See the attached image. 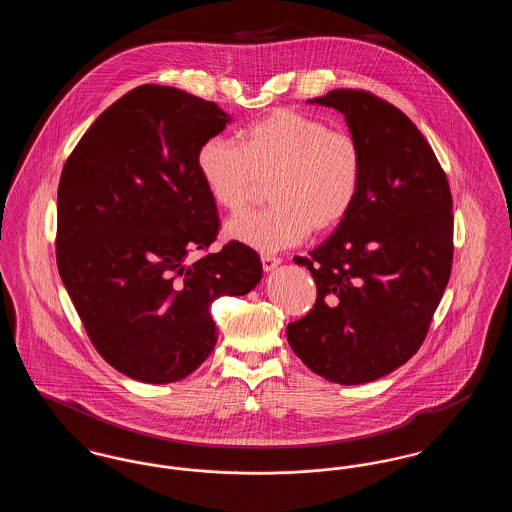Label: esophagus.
<instances>
[{"mask_svg": "<svg viewBox=\"0 0 512 512\" xmlns=\"http://www.w3.org/2000/svg\"><path fill=\"white\" fill-rule=\"evenodd\" d=\"M261 263H263V270L270 272V270H274V268L282 263V259H280V257H274V255H263V257H261Z\"/></svg>", "mask_w": 512, "mask_h": 512, "instance_id": "1", "label": "esophagus"}]
</instances>
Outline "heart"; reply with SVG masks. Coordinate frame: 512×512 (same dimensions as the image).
<instances>
[{"label":"heart","mask_w":512,"mask_h":512,"mask_svg":"<svg viewBox=\"0 0 512 512\" xmlns=\"http://www.w3.org/2000/svg\"><path fill=\"white\" fill-rule=\"evenodd\" d=\"M199 178L220 209L240 213L270 182L272 205L226 224V236L263 253L332 232L351 213L363 184V151L345 130L292 109H274L240 132L205 140Z\"/></svg>","instance_id":"1"}]
</instances>
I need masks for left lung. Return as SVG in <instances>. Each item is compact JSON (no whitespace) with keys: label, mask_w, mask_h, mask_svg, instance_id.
I'll return each mask as SVG.
<instances>
[{"label":"left lung","mask_w":512,"mask_h":512,"mask_svg":"<svg viewBox=\"0 0 512 512\" xmlns=\"http://www.w3.org/2000/svg\"><path fill=\"white\" fill-rule=\"evenodd\" d=\"M334 107L363 151L359 197L334 234L295 257L317 282L307 317L288 324L315 374L357 386L405 365L428 334L453 263V199L413 121L363 90L309 99Z\"/></svg>","instance_id":"obj_1"}]
</instances>
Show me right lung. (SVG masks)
Masks as SVG:
<instances>
[{
  "mask_svg": "<svg viewBox=\"0 0 512 512\" xmlns=\"http://www.w3.org/2000/svg\"><path fill=\"white\" fill-rule=\"evenodd\" d=\"M230 121L213 101L144 84L99 115L61 172L59 276L99 355L138 382L192 374L219 338L211 303L263 276L240 242L188 259L219 234L195 155Z\"/></svg>",
  "mask_w": 512,
  "mask_h": 512,
  "instance_id": "1",
  "label": "right lung"
}]
</instances>
